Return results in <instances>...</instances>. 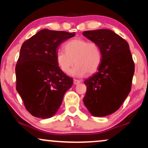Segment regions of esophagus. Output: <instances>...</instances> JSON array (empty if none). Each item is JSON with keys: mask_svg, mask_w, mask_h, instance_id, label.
<instances>
[{"mask_svg": "<svg viewBox=\"0 0 148 148\" xmlns=\"http://www.w3.org/2000/svg\"><path fill=\"white\" fill-rule=\"evenodd\" d=\"M81 83V81L80 80H77V79H74V85H77Z\"/></svg>", "mask_w": 148, "mask_h": 148, "instance_id": "1", "label": "esophagus"}]
</instances>
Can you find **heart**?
Returning a JSON list of instances; mask_svg holds the SVG:
<instances>
[{
  "mask_svg": "<svg viewBox=\"0 0 148 148\" xmlns=\"http://www.w3.org/2000/svg\"><path fill=\"white\" fill-rule=\"evenodd\" d=\"M64 50L58 51L56 55V62L61 70L76 77L91 74L97 70L102 60V53L99 46L95 42H88L82 38L69 40L64 45Z\"/></svg>",
  "mask_w": 148,
  "mask_h": 148,
  "instance_id": "heart-1",
  "label": "heart"
}]
</instances>
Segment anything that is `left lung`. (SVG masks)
<instances>
[{"label":"left lung","mask_w":148,"mask_h":148,"mask_svg":"<svg viewBox=\"0 0 148 148\" xmlns=\"http://www.w3.org/2000/svg\"><path fill=\"white\" fill-rule=\"evenodd\" d=\"M83 35L99 46L102 60L96 74L84 81V103L93 116L112 114L121 106L132 88L134 62L126 40L108 29L84 31Z\"/></svg>","instance_id":"1"}]
</instances>
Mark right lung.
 I'll list each match as a JSON object with an SVG mask.
<instances>
[{
  "instance_id": "right-lung-1",
  "label": "right lung",
  "mask_w": 148,
  "mask_h": 148,
  "mask_svg": "<svg viewBox=\"0 0 148 148\" xmlns=\"http://www.w3.org/2000/svg\"><path fill=\"white\" fill-rule=\"evenodd\" d=\"M75 35L43 29L25 41L15 68L16 89L25 108L36 118L53 116L73 80L58 65L56 55L60 44Z\"/></svg>"
}]
</instances>
